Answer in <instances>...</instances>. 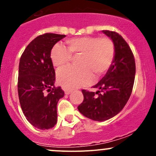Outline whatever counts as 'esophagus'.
Masks as SVG:
<instances>
[{
    "mask_svg": "<svg viewBox=\"0 0 156 156\" xmlns=\"http://www.w3.org/2000/svg\"><path fill=\"white\" fill-rule=\"evenodd\" d=\"M64 91H65V94H67V95H68V94H70L72 92V90H67V89L64 90Z\"/></svg>",
    "mask_w": 156,
    "mask_h": 156,
    "instance_id": "34e87169",
    "label": "esophagus"
}]
</instances>
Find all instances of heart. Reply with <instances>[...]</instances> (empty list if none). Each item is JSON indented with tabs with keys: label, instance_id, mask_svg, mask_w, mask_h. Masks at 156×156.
<instances>
[{
	"label": "heart",
	"instance_id": "obj_1",
	"mask_svg": "<svg viewBox=\"0 0 156 156\" xmlns=\"http://www.w3.org/2000/svg\"><path fill=\"white\" fill-rule=\"evenodd\" d=\"M66 44V48L59 44L53 47L50 60L55 68L60 69L70 62L71 56L81 55L78 62L80 68L67 67L57 72L58 83L67 89L88 85L94 80V75L101 76L112 64L115 46L108 37H74L67 40Z\"/></svg>",
	"mask_w": 156,
	"mask_h": 156
}]
</instances>
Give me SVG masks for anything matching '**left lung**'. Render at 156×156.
<instances>
[{
  "instance_id": "8db88e82",
  "label": "left lung",
  "mask_w": 156,
  "mask_h": 156,
  "mask_svg": "<svg viewBox=\"0 0 156 156\" xmlns=\"http://www.w3.org/2000/svg\"><path fill=\"white\" fill-rule=\"evenodd\" d=\"M103 32L114 44L112 64L93 87L99 90L95 93L82 90L84 100L78 106L83 115L97 122L112 119L123 109L131 94L136 73L133 54L125 39L115 31L103 30Z\"/></svg>"
}]
</instances>
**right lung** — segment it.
<instances>
[{"instance_id":"right-lung-1","label":"right lung","mask_w":156,"mask_h":156,"mask_svg":"<svg viewBox=\"0 0 156 156\" xmlns=\"http://www.w3.org/2000/svg\"><path fill=\"white\" fill-rule=\"evenodd\" d=\"M64 34L46 33L37 36L25 49L19 66L18 94L26 119L33 126L48 130L57 122L56 106L64 97L60 87H56L55 70L50 51Z\"/></svg>"}]
</instances>
